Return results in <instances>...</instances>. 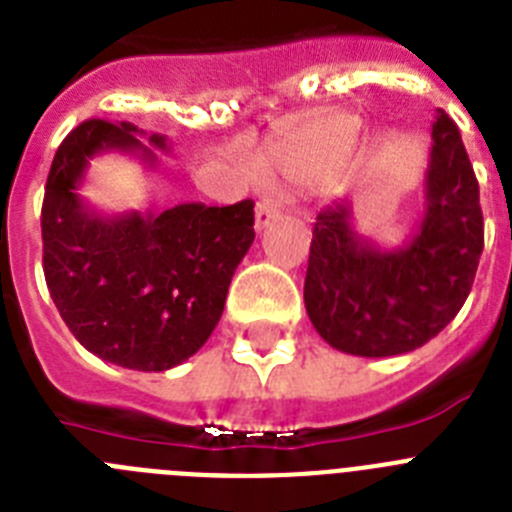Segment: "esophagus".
<instances>
[{
	"label": "esophagus",
	"instance_id": "1",
	"mask_svg": "<svg viewBox=\"0 0 512 512\" xmlns=\"http://www.w3.org/2000/svg\"><path fill=\"white\" fill-rule=\"evenodd\" d=\"M279 217V205L274 200H261L256 205V230H264L271 220Z\"/></svg>",
	"mask_w": 512,
	"mask_h": 512
}]
</instances>
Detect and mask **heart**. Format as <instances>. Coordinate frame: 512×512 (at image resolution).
<instances>
[{"instance_id":"b5f03b06","label":"heart","mask_w":512,"mask_h":512,"mask_svg":"<svg viewBox=\"0 0 512 512\" xmlns=\"http://www.w3.org/2000/svg\"><path fill=\"white\" fill-rule=\"evenodd\" d=\"M361 120L356 115H333L315 122L292 143L271 153V166L295 182H323L343 169L356 143Z\"/></svg>"}]
</instances>
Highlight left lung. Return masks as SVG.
Here are the masks:
<instances>
[{"label":"left lung","mask_w":512,"mask_h":512,"mask_svg":"<svg viewBox=\"0 0 512 512\" xmlns=\"http://www.w3.org/2000/svg\"><path fill=\"white\" fill-rule=\"evenodd\" d=\"M423 217L397 248L354 225V205L336 202L312 228L305 307L325 343L351 356L382 359L436 338L469 297L485 223L479 184L459 128L443 110L431 130Z\"/></svg>","instance_id":"left-lung-1"}]
</instances>
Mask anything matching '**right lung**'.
I'll return each mask as SVG.
<instances>
[{"label": "right lung", "instance_id": "1", "mask_svg": "<svg viewBox=\"0 0 512 512\" xmlns=\"http://www.w3.org/2000/svg\"><path fill=\"white\" fill-rule=\"evenodd\" d=\"M133 122L87 120L66 135L43 200L45 284L76 341L102 361L166 372L205 346L223 315L230 279L251 248L253 202L99 212L79 194L89 161L156 153ZM148 143L169 151L166 135Z\"/></svg>", "mask_w": 512, "mask_h": 512}]
</instances>
